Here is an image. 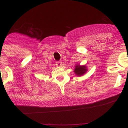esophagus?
Returning a JSON list of instances; mask_svg holds the SVG:
<instances>
[{
	"label": "esophagus",
	"instance_id": "34e87169",
	"mask_svg": "<svg viewBox=\"0 0 128 128\" xmlns=\"http://www.w3.org/2000/svg\"><path fill=\"white\" fill-rule=\"evenodd\" d=\"M56 66H57V67H62V62L61 61H57L56 62Z\"/></svg>",
	"mask_w": 128,
	"mask_h": 128
}]
</instances>
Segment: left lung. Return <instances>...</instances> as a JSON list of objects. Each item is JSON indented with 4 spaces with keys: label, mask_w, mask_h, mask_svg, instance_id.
Listing matches in <instances>:
<instances>
[{
    "label": "left lung",
    "mask_w": 128,
    "mask_h": 128,
    "mask_svg": "<svg viewBox=\"0 0 128 128\" xmlns=\"http://www.w3.org/2000/svg\"><path fill=\"white\" fill-rule=\"evenodd\" d=\"M88 71L87 67L86 65L80 66V64H76L74 66V69L73 70L74 74L77 76H81L85 74Z\"/></svg>",
    "instance_id": "left-lung-1"
}]
</instances>
